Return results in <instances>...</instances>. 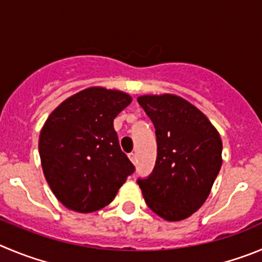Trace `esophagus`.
I'll use <instances>...</instances> for the list:
<instances>
[{
  "instance_id": "1",
  "label": "esophagus",
  "mask_w": 262,
  "mask_h": 262,
  "mask_svg": "<svg viewBox=\"0 0 262 262\" xmlns=\"http://www.w3.org/2000/svg\"><path fill=\"white\" fill-rule=\"evenodd\" d=\"M129 159H130V161H132V163H133V164H136V161H137L136 152H130V154H129Z\"/></svg>"
}]
</instances>
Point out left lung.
I'll use <instances>...</instances> for the list:
<instances>
[{"instance_id": "1", "label": "left lung", "mask_w": 262, "mask_h": 262, "mask_svg": "<svg viewBox=\"0 0 262 262\" xmlns=\"http://www.w3.org/2000/svg\"><path fill=\"white\" fill-rule=\"evenodd\" d=\"M137 101L155 126L158 143L152 173L137 183L148 208L161 219H187L207 200L221 169L219 132L177 95H142Z\"/></svg>"}]
</instances>
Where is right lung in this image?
Segmentation results:
<instances>
[{
    "label": "right lung",
    "mask_w": 262,
    "mask_h": 262,
    "mask_svg": "<svg viewBox=\"0 0 262 262\" xmlns=\"http://www.w3.org/2000/svg\"><path fill=\"white\" fill-rule=\"evenodd\" d=\"M130 102L126 93L88 88L62 102L43 124L38 141L43 174L71 211L90 213L108 205L134 172L114 129V119Z\"/></svg>",
    "instance_id": "obj_1"
}]
</instances>
